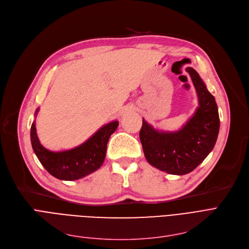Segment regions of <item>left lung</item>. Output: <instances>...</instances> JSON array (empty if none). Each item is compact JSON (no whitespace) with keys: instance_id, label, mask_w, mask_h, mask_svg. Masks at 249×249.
Segmentation results:
<instances>
[{"instance_id":"1","label":"left lung","mask_w":249,"mask_h":249,"mask_svg":"<svg viewBox=\"0 0 249 249\" xmlns=\"http://www.w3.org/2000/svg\"><path fill=\"white\" fill-rule=\"evenodd\" d=\"M198 98L193 117L176 132L154 128L143 118L140 140L147 161L161 171L174 175L192 172L214 148L219 134L220 118L215 97L193 68H186Z\"/></svg>"}]
</instances>
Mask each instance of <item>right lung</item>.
Wrapping results in <instances>:
<instances>
[{
	"label": "right lung",
	"instance_id": "1",
	"mask_svg": "<svg viewBox=\"0 0 249 249\" xmlns=\"http://www.w3.org/2000/svg\"><path fill=\"white\" fill-rule=\"evenodd\" d=\"M37 112L38 108L35 115ZM34 123L30 129V139L35 155L47 172L61 180L80 179L100 168L105 159L108 140L118 126V122L113 121L103 125L82 145L71 150L53 152L40 144Z\"/></svg>",
	"mask_w": 249,
	"mask_h": 249
}]
</instances>
